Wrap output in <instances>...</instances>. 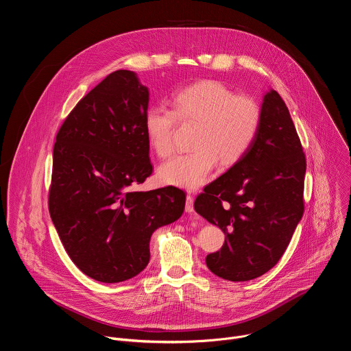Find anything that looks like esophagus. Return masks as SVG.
I'll use <instances>...</instances> for the list:
<instances>
[{"label":"esophagus","instance_id":"1","mask_svg":"<svg viewBox=\"0 0 351 351\" xmlns=\"http://www.w3.org/2000/svg\"><path fill=\"white\" fill-rule=\"evenodd\" d=\"M193 197L190 195V194H187V197H186V206H184V210H186V213L187 214H191L193 211H194V207H193Z\"/></svg>","mask_w":351,"mask_h":351}]
</instances>
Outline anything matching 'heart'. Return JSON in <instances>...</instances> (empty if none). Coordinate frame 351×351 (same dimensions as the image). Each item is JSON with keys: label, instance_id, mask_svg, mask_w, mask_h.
Segmentation results:
<instances>
[{"label": "heart", "instance_id": "1", "mask_svg": "<svg viewBox=\"0 0 351 351\" xmlns=\"http://www.w3.org/2000/svg\"><path fill=\"white\" fill-rule=\"evenodd\" d=\"M172 111L153 107L144 114L147 141L160 157L173 152V129L195 123L194 152L164 162L157 172L167 186L195 190L206 184L219 161L222 167L239 162L252 148L261 123V107L254 98L234 94L218 80H199L175 91L169 99Z\"/></svg>", "mask_w": 351, "mask_h": 351}]
</instances>
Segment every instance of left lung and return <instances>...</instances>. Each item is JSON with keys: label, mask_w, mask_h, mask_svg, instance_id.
I'll return each mask as SVG.
<instances>
[{"label": "left lung", "mask_w": 351, "mask_h": 351, "mask_svg": "<svg viewBox=\"0 0 351 351\" xmlns=\"http://www.w3.org/2000/svg\"><path fill=\"white\" fill-rule=\"evenodd\" d=\"M306 156L282 97L269 90L248 153L210 183L194 202L197 214L226 234L206 258L208 269L232 282L274 268L304 213Z\"/></svg>", "instance_id": "1"}]
</instances>
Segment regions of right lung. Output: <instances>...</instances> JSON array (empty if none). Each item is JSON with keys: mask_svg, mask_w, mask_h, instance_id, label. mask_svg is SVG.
Returning <instances> with one entry per match:
<instances>
[{"mask_svg": "<svg viewBox=\"0 0 351 351\" xmlns=\"http://www.w3.org/2000/svg\"><path fill=\"white\" fill-rule=\"evenodd\" d=\"M149 93L132 71H115L62 123L53 154L48 210L73 264L118 283L149 261L154 230L178 221L186 194L173 186L132 191L153 172L144 114Z\"/></svg>", "mask_w": 351, "mask_h": 351, "instance_id": "obj_1", "label": "right lung"}]
</instances>
